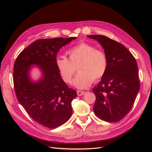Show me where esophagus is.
Returning a JSON list of instances; mask_svg holds the SVG:
<instances>
[{"label": "esophagus", "mask_w": 152, "mask_h": 152, "mask_svg": "<svg viewBox=\"0 0 152 152\" xmlns=\"http://www.w3.org/2000/svg\"><path fill=\"white\" fill-rule=\"evenodd\" d=\"M84 93H85L84 91H77V95L79 96L83 95Z\"/></svg>", "instance_id": "esophagus-1"}]
</instances>
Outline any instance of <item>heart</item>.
<instances>
[{
  "label": "heart",
  "mask_w": 152,
  "mask_h": 152,
  "mask_svg": "<svg viewBox=\"0 0 152 152\" xmlns=\"http://www.w3.org/2000/svg\"><path fill=\"white\" fill-rule=\"evenodd\" d=\"M66 54L68 59L63 56L57 57L56 66L63 80L70 84L76 72L79 73L73 81L77 88L89 87L93 80H98L105 75L108 66L107 54L94 45L82 42L69 49Z\"/></svg>",
  "instance_id": "obj_1"
}]
</instances>
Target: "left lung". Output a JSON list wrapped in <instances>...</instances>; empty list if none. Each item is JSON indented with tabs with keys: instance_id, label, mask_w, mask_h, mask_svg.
Returning <instances> with one entry per match:
<instances>
[{
	"instance_id": "left-lung-1",
	"label": "left lung",
	"mask_w": 152,
	"mask_h": 152,
	"mask_svg": "<svg viewBox=\"0 0 152 152\" xmlns=\"http://www.w3.org/2000/svg\"><path fill=\"white\" fill-rule=\"evenodd\" d=\"M102 45L108 59L105 75L93 91L94 112L103 121L116 122L129 112L140 84L134 57L124 45L104 35H87Z\"/></svg>"
}]
</instances>
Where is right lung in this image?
<instances>
[{
	"label": "right lung",
	"instance_id": "obj_1",
	"mask_svg": "<svg viewBox=\"0 0 152 152\" xmlns=\"http://www.w3.org/2000/svg\"><path fill=\"white\" fill-rule=\"evenodd\" d=\"M76 38L37 40L23 50L15 61L13 82L18 102L34 121L45 127L61 126L72 114V102L77 92L63 80L55 61L60 48ZM34 65L43 74L37 82L31 80L29 73Z\"/></svg>",
	"mask_w": 152,
	"mask_h": 152
}]
</instances>
